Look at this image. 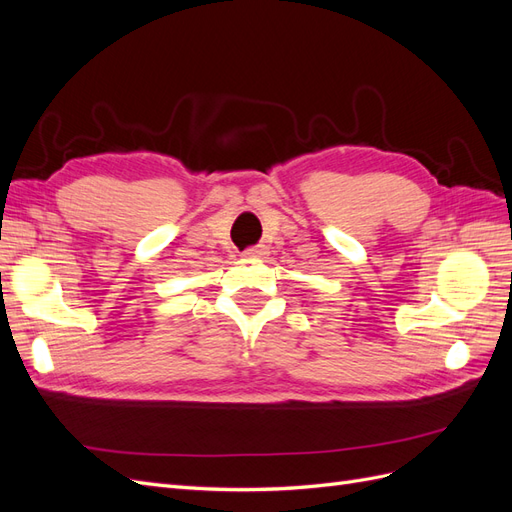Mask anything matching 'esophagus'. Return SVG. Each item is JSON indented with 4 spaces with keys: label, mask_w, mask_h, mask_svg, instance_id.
I'll list each match as a JSON object with an SVG mask.
<instances>
[{
    "label": "esophagus",
    "mask_w": 512,
    "mask_h": 512,
    "mask_svg": "<svg viewBox=\"0 0 512 512\" xmlns=\"http://www.w3.org/2000/svg\"><path fill=\"white\" fill-rule=\"evenodd\" d=\"M265 254H267L265 245H254V247H247L243 252V258H262Z\"/></svg>",
    "instance_id": "obj_1"
}]
</instances>
